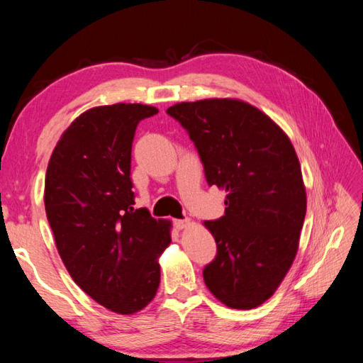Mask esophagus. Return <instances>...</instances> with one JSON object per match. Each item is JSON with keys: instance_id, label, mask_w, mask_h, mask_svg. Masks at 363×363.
<instances>
[{"instance_id": "obj_1", "label": "esophagus", "mask_w": 363, "mask_h": 363, "mask_svg": "<svg viewBox=\"0 0 363 363\" xmlns=\"http://www.w3.org/2000/svg\"><path fill=\"white\" fill-rule=\"evenodd\" d=\"M191 225H194V221L189 220V218H186V220H176V221H174V226H176L177 229H181V230L190 228Z\"/></svg>"}]
</instances>
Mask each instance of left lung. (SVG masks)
Here are the masks:
<instances>
[{
  "instance_id": "8db88e82",
  "label": "left lung",
  "mask_w": 363,
  "mask_h": 363,
  "mask_svg": "<svg viewBox=\"0 0 363 363\" xmlns=\"http://www.w3.org/2000/svg\"><path fill=\"white\" fill-rule=\"evenodd\" d=\"M167 112L189 130L209 186L226 191L225 217L203 225L217 257L203 272L212 295L250 311L279 289L296 257L307 196L289 135L237 98L177 103Z\"/></svg>"
}]
</instances>
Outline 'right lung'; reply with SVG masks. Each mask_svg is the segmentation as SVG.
I'll return each mask as SVG.
<instances>
[{"mask_svg": "<svg viewBox=\"0 0 363 363\" xmlns=\"http://www.w3.org/2000/svg\"><path fill=\"white\" fill-rule=\"evenodd\" d=\"M159 111L117 103L82 112L52 150L45 211L73 281L111 312L133 315L154 299L172 221L134 209L130 150L138 121Z\"/></svg>", "mask_w": 363, "mask_h": 363, "instance_id": "right-lung-1", "label": "right lung"}]
</instances>
